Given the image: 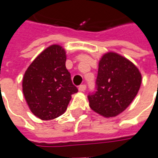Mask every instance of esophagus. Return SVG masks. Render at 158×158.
Instances as JSON below:
<instances>
[{
    "mask_svg": "<svg viewBox=\"0 0 158 158\" xmlns=\"http://www.w3.org/2000/svg\"><path fill=\"white\" fill-rule=\"evenodd\" d=\"M86 89V85H81L79 86V91H85Z\"/></svg>",
    "mask_w": 158,
    "mask_h": 158,
    "instance_id": "obj_1",
    "label": "esophagus"
}]
</instances>
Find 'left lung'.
Masks as SVG:
<instances>
[{
  "instance_id": "1",
  "label": "left lung",
  "mask_w": 158,
  "mask_h": 158,
  "mask_svg": "<svg viewBox=\"0 0 158 158\" xmlns=\"http://www.w3.org/2000/svg\"><path fill=\"white\" fill-rule=\"evenodd\" d=\"M141 74L128 59L114 52L103 56L99 62L96 90L88 96L92 110L106 118L123 112L139 91Z\"/></svg>"
}]
</instances>
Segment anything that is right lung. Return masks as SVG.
Masks as SVG:
<instances>
[{
  "label": "right lung",
  "instance_id": "obj_1",
  "mask_svg": "<svg viewBox=\"0 0 158 158\" xmlns=\"http://www.w3.org/2000/svg\"><path fill=\"white\" fill-rule=\"evenodd\" d=\"M65 63V50L52 45L33 61L24 73L23 96L31 112L42 120L61 116L71 96L78 92Z\"/></svg>",
  "mask_w": 158,
  "mask_h": 158
}]
</instances>
